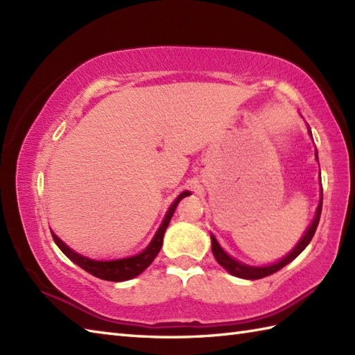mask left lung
Wrapping results in <instances>:
<instances>
[{
	"instance_id": "8db88e82",
	"label": "left lung",
	"mask_w": 355,
	"mask_h": 355,
	"mask_svg": "<svg viewBox=\"0 0 355 355\" xmlns=\"http://www.w3.org/2000/svg\"><path fill=\"white\" fill-rule=\"evenodd\" d=\"M310 134H311V131H310ZM315 160H319V158H318V150H315ZM322 200H323V193L320 191V201H319L318 210H315V216H314L313 223L310 224V227L306 229V232L304 233V236L300 238V241H299L296 245H294L293 250L286 256H284L282 259H279L277 262L268 263V266H261V267L247 266V263L241 262V261H238L235 258H232V256L220 245V243H218L216 238L214 235H210V239H212V253L215 256V259L218 261V263H220L223 268L227 270L230 275L236 276V277H241V279H250V281H253V279H262V277L276 273V271H279L282 267H285L286 263H290L293 259H296L297 256L305 250V247L311 243V239H313L314 233H315V229H318L319 220H320Z\"/></svg>"
}]
</instances>
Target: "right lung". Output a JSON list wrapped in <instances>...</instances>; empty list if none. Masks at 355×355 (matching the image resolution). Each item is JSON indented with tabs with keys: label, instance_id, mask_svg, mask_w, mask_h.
Instances as JSON below:
<instances>
[{
	"label": "right lung",
	"instance_id": "1",
	"mask_svg": "<svg viewBox=\"0 0 355 355\" xmlns=\"http://www.w3.org/2000/svg\"><path fill=\"white\" fill-rule=\"evenodd\" d=\"M187 195H191V192L184 191L178 195L175 201L172 202V206L169 207V210L164 215V220L162 221L160 227H158L154 238L150 239V243L148 244L145 250L137 253V254L128 256V258L111 259V261L89 259V258H87V256H82L78 252H74L73 248H70L64 243V241L59 239L53 232H51V236H53V239H55L56 245L61 248V252L67 256V258H70L74 263H78L80 268L88 271L89 275L103 279V281H111V282L128 281V279H132L135 276H139L140 273H143V271H145L150 266V263H153L155 256L158 254V252H160V248L163 245L164 232H166V229H168L171 218L177 209V205L184 197H187Z\"/></svg>",
	"mask_w": 355,
	"mask_h": 355
}]
</instances>
